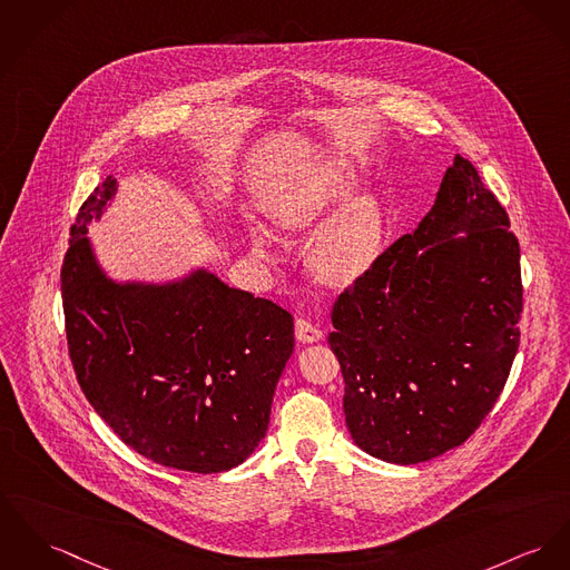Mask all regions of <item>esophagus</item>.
Returning <instances> with one entry per match:
<instances>
[{
  "instance_id": "obj_1",
  "label": "esophagus",
  "mask_w": 570,
  "mask_h": 570,
  "mask_svg": "<svg viewBox=\"0 0 570 570\" xmlns=\"http://www.w3.org/2000/svg\"><path fill=\"white\" fill-rule=\"evenodd\" d=\"M296 340L301 343H315L322 340V331L315 326V324H311L308 320H296Z\"/></svg>"
}]
</instances>
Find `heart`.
Segmentation results:
<instances>
[{
    "mask_svg": "<svg viewBox=\"0 0 570 570\" xmlns=\"http://www.w3.org/2000/svg\"><path fill=\"white\" fill-rule=\"evenodd\" d=\"M354 170L347 161L335 159L296 179L269 207V216L283 230H303L315 225L354 184ZM382 239V214L370 196L350 200L326 220L311 244L313 272L333 285H350L374 266ZM257 255L269 257L266 235H253Z\"/></svg>",
    "mask_w": 570,
    "mask_h": 570,
    "instance_id": "heart-1",
    "label": "heart"
}]
</instances>
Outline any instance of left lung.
Instances as JSON below:
<instances>
[{
	"instance_id": "left-lung-1",
	"label": "left lung",
	"mask_w": 570,
	"mask_h": 570,
	"mask_svg": "<svg viewBox=\"0 0 570 570\" xmlns=\"http://www.w3.org/2000/svg\"><path fill=\"white\" fill-rule=\"evenodd\" d=\"M508 227L475 166L455 155L415 233L335 301L328 343L363 452L425 462L462 445L493 411L523 313L519 239Z\"/></svg>"
}]
</instances>
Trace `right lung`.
I'll return each instance as SVG.
<instances>
[{
    "label": "right lung",
    "instance_id": "obj_1",
    "mask_svg": "<svg viewBox=\"0 0 570 570\" xmlns=\"http://www.w3.org/2000/svg\"><path fill=\"white\" fill-rule=\"evenodd\" d=\"M115 191L110 175L83 200L60 269L77 382L138 454L179 471H228L266 436L294 317L205 269L168 285L110 281L86 227Z\"/></svg>",
    "mask_w": 570,
    "mask_h": 570
}]
</instances>
